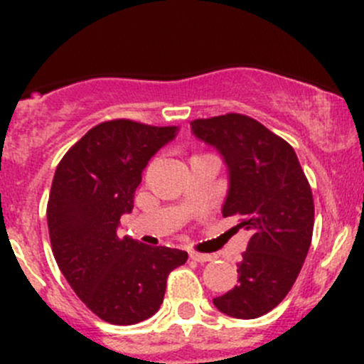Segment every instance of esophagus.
<instances>
[{
  "instance_id": "obj_1",
  "label": "esophagus",
  "mask_w": 364,
  "mask_h": 364,
  "mask_svg": "<svg viewBox=\"0 0 364 364\" xmlns=\"http://www.w3.org/2000/svg\"><path fill=\"white\" fill-rule=\"evenodd\" d=\"M190 259L196 260V262H209V260H213V255H209V253L190 252Z\"/></svg>"
}]
</instances>
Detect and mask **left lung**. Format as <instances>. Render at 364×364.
<instances>
[{
    "label": "left lung",
    "mask_w": 364,
    "mask_h": 364,
    "mask_svg": "<svg viewBox=\"0 0 364 364\" xmlns=\"http://www.w3.org/2000/svg\"><path fill=\"white\" fill-rule=\"evenodd\" d=\"M192 134L222 155L229 190L222 215L250 232L237 284L213 304L234 318H257L282 303L310 250L314 197L294 149L243 114L192 121Z\"/></svg>",
    "instance_id": "8db88e82"
}]
</instances>
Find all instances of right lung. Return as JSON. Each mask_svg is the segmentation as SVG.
Instances as JSON below:
<instances>
[{"instance_id": "1", "label": "right lung", "mask_w": 364, "mask_h": 364, "mask_svg": "<svg viewBox=\"0 0 364 364\" xmlns=\"http://www.w3.org/2000/svg\"><path fill=\"white\" fill-rule=\"evenodd\" d=\"M178 127L114 119L91 128L60 161L47 204L54 259L79 299L105 322L130 326L159 311L167 277L188 253L117 236L151 156Z\"/></svg>"}]
</instances>
